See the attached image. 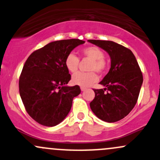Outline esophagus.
<instances>
[{
	"label": "esophagus",
	"instance_id": "1",
	"mask_svg": "<svg viewBox=\"0 0 160 160\" xmlns=\"http://www.w3.org/2000/svg\"><path fill=\"white\" fill-rule=\"evenodd\" d=\"M86 87H82V86H81V87H80V89H81V91H84V90H86Z\"/></svg>",
	"mask_w": 160,
	"mask_h": 160
}]
</instances>
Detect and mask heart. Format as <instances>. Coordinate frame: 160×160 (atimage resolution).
<instances>
[{
  "label": "heart",
  "instance_id": "1",
  "mask_svg": "<svg viewBox=\"0 0 160 160\" xmlns=\"http://www.w3.org/2000/svg\"><path fill=\"white\" fill-rule=\"evenodd\" d=\"M80 56L90 60L88 70L89 72H78L73 75L72 81L74 85L86 87L94 83L98 80V77L96 72L103 74L108 68V61L104 57V52L102 49L95 46H89L80 49ZM80 58L74 53H69L66 56L65 65L68 71L71 73H74L78 71Z\"/></svg>",
  "mask_w": 160,
  "mask_h": 160
}]
</instances>
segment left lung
<instances>
[{
  "instance_id": "left-lung-1",
  "label": "left lung",
  "mask_w": 160,
  "mask_h": 160,
  "mask_svg": "<svg viewBox=\"0 0 160 160\" xmlns=\"http://www.w3.org/2000/svg\"><path fill=\"white\" fill-rule=\"evenodd\" d=\"M111 56V69L95 89L90 108L99 119L114 122L126 117L137 103L143 75L135 56L129 49L111 40H88Z\"/></svg>"
}]
</instances>
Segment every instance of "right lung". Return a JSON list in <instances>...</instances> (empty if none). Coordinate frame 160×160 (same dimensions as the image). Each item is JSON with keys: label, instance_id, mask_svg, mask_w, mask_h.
Returning a JSON list of instances; mask_svg holds the SVG:
<instances>
[{"label": "right lung", "instance_id": "right-lung-1", "mask_svg": "<svg viewBox=\"0 0 160 160\" xmlns=\"http://www.w3.org/2000/svg\"><path fill=\"white\" fill-rule=\"evenodd\" d=\"M79 39L51 42L34 51L27 58L19 77V88L25 111L37 122L55 126L68 114L80 86H65L71 74L65 65L66 56L78 45Z\"/></svg>", "mask_w": 160, "mask_h": 160}]
</instances>
